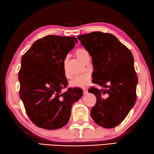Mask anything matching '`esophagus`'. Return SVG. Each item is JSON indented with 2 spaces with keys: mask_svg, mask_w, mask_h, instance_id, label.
Returning a JSON list of instances; mask_svg holds the SVG:
<instances>
[{
  "mask_svg": "<svg viewBox=\"0 0 154 154\" xmlns=\"http://www.w3.org/2000/svg\"><path fill=\"white\" fill-rule=\"evenodd\" d=\"M82 91H83V94H84V95L88 94V89H85H85H82Z\"/></svg>",
  "mask_w": 154,
  "mask_h": 154,
  "instance_id": "obj_1",
  "label": "esophagus"
}]
</instances>
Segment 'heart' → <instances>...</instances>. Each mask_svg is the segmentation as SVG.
Masks as SVG:
<instances>
[{
  "instance_id": "b5f03b06",
  "label": "heart",
  "mask_w": 154,
  "mask_h": 154,
  "mask_svg": "<svg viewBox=\"0 0 154 154\" xmlns=\"http://www.w3.org/2000/svg\"><path fill=\"white\" fill-rule=\"evenodd\" d=\"M75 54L78 59L84 63L85 62L87 57L89 56L87 51L84 48L77 49L75 52ZM65 74H66V72H65ZM91 80V75L89 73H86V74L78 75V76L75 77L70 82V85L72 87L85 88L89 85Z\"/></svg>"
}]
</instances>
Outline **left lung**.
<instances>
[{"instance_id":"left-lung-1","label":"left lung","mask_w":154,"mask_h":154,"mask_svg":"<svg viewBox=\"0 0 154 154\" xmlns=\"http://www.w3.org/2000/svg\"><path fill=\"white\" fill-rule=\"evenodd\" d=\"M77 37L92 57L93 82L105 88L89 89L97 98L91 116L101 127L115 128L137 101L138 78L132 52L110 33L95 31Z\"/></svg>"}]
</instances>
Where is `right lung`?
I'll list each match as a JSON object with an SVG mask.
<instances>
[{"instance_id": "right-lung-1", "label": "right lung", "mask_w": 154, "mask_h": 154, "mask_svg": "<svg viewBox=\"0 0 154 154\" xmlns=\"http://www.w3.org/2000/svg\"><path fill=\"white\" fill-rule=\"evenodd\" d=\"M78 42L74 37L48 35L35 42L22 57L18 74L20 96L31 122L39 128L65 126L72 104L82 95L80 89L66 88L64 60Z\"/></svg>"}]
</instances>
